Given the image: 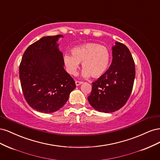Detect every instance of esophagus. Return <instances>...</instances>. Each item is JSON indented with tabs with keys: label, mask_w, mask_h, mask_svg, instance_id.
I'll use <instances>...</instances> for the list:
<instances>
[{
	"label": "esophagus",
	"mask_w": 160,
	"mask_h": 160,
	"mask_svg": "<svg viewBox=\"0 0 160 160\" xmlns=\"http://www.w3.org/2000/svg\"><path fill=\"white\" fill-rule=\"evenodd\" d=\"M82 83H83V82H82V81H75V84H76L77 86H79L81 84H82Z\"/></svg>",
	"instance_id": "obj_1"
}]
</instances>
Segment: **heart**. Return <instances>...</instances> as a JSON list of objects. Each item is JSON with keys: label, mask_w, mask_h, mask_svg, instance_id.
I'll list each match as a JSON object with an SVG mask.
<instances>
[{"label": "heart", "mask_w": 160, "mask_h": 160, "mask_svg": "<svg viewBox=\"0 0 160 160\" xmlns=\"http://www.w3.org/2000/svg\"><path fill=\"white\" fill-rule=\"evenodd\" d=\"M72 54H65L63 61L67 71L75 75L82 62L84 77H99L104 74L109 65L111 55L106 47L95 42H88L76 47L71 51Z\"/></svg>", "instance_id": "heart-1"}]
</instances>
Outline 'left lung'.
Here are the masks:
<instances>
[{
	"label": "left lung",
	"mask_w": 160,
	"mask_h": 160,
	"mask_svg": "<svg viewBox=\"0 0 160 160\" xmlns=\"http://www.w3.org/2000/svg\"><path fill=\"white\" fill-rule=\"evenodd\" d=\"M113 59L109 69L92 83L88 99L97 111L112 113L126 103L132 91L135 69V62L128 48L116 42L112 47Z\"/></svg>",
	"instance_id": "8db88e82"
}]
</instances>
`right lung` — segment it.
<instances>
[{
    "label": "right lung",
    "instance_id": "1",
    "mask_svg": "<svg viewBox=\"0 0 160 160\" xmlns=\"http://www.w3.org/2000/svg\"><path fill=\"white\" fill-rule=\"evenodd\" d=\"M61 35L42 37L25 51L19 66L22 93L32 108L41 113L59 110L76 88L64 69L62 53L57 42Z\"/></svg>",
    "mask_w": 160,
    "mask_h": 160
}]
</instances>
